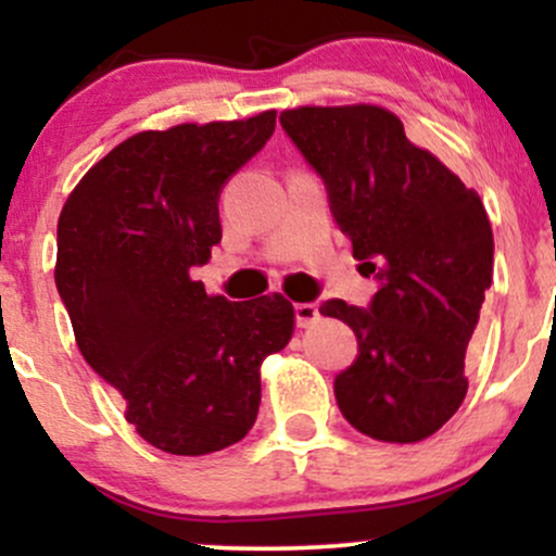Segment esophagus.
<instances>
[{"instance_id":"esophagus-1","label":"esophagus","mask_w":556,"mask_h":556,"mask_svg":"<svg viewBox=\"0 0 556 556\" xmlns=\"http://www.w3.org/2000/svg\"><path fill=\"white\" fill-rule=\"evenodd\" d=\"M318 318H321V314H318V305L316 303H298L295 305V321H298L300 329L314 327Z\"/></svg>"}]
</instances>
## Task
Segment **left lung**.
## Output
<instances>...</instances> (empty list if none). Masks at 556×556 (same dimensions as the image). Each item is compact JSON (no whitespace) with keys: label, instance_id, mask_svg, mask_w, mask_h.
I'll return each instance as SVG.
<instances>
[{"label":"left lung","instance_id":"8db88e82","mask_svg":"<svg viewBox=\"0 0 556 556\" xmlns=\"http://www.w3.org/2000/svg\"><path fill=\"white\" fill-rule=\"evenodd\" d=\"M279 123L327 185L353 256L381 282L368 308H318L358 337V358L334 379L337 405L366 437L420 442L468 392L465 350L494 274L486 208L384 106H298Z\"/></svg>","mask_w":556,"mask_h":556}]
</instances>
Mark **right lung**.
Listing matches in <instances>:
<instances>
[{"instance_id": "1", "label": "right lung", "mask_w": 556, "mask_h": 556, "mask_svg": "<svg viewBox=\"0 0 556 556\" xmlns=\"http://www.w3.org/2000/svg\"><path fill=\"white\" fill-rule=\"evenodd\" d=\"M274 123L269 110L136 132L83 175L56 222L54 282L83 358L169 455L240 442L258 416L261 363L295 331L279 292L229 303L190 277L222 240V185Z\"/></svg>"}]
</instances>
